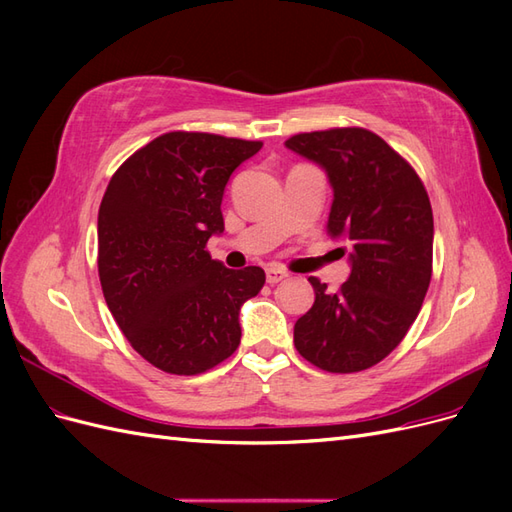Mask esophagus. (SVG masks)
<instances>
[{"instance_id":"1","label":"esophagus","mask_w":512,"mask_h":512,"mask_svg":"<svg viewBox=\"0 0 512 512\" xmlns=\"http://www.w3.org/2000/svg\"><path fill=\"white\" fill-rule=\"evenodd\" d=\"M286 277H288V273L282 271V269H277V267L267 269V282L269 284H280V282L286 280Z\"/></svg>"}]
</instances>
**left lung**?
<instances>
[{
	"mask_svg": "<svg viewBox=\"0 0 512 512\" xmlns=\"http://www.w3.org/2000/svg\"><path fill=\"white\" fill-rule=\"evenodd\" d=\"M284 145L327 173V232L350 247V275L337 292L309 277L316 301L294 324V348L324 371H363L399 346L423 305L433 254L429 196L414 168L369 130L305 132Z\"/></svg>",
	"mask_w": 512,
	"mask_h": 512,
	"instance_id": "left-lung-1",
	"label": "left lung"
}]
</instances>
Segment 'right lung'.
<instances>
[{
  "label": "right lung",
  "instance_id": "add662e5",
  "mask_svg": "<svg viewBox=\"0 0 512 512\" xmlns=\"http://www.w3.org/2000/svg\"><path fill=\"white\" fill-rule=\"evenodd\" d=\"M262 147L205 132H168L119 166L98 213V273L132 348L166 374L196 376L239 348L241 305L260 267L226 269L205 250L224 232L230 175Z\"/></svg>",
  "mask_w": 512,
  "mask_h": 512
}]
</instances>
